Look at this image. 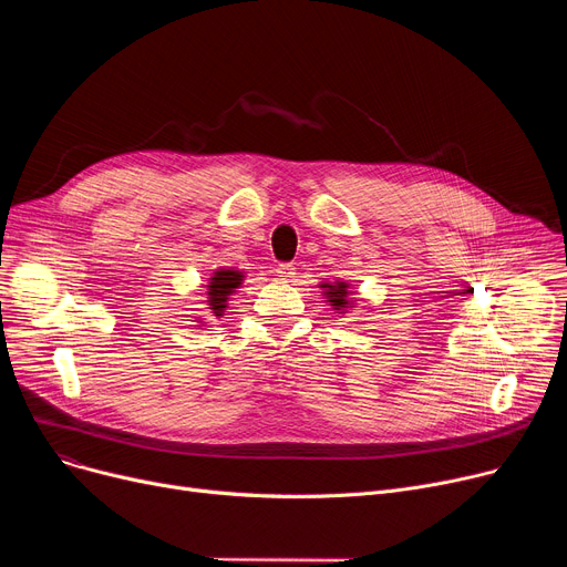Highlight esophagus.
<instances>
[{"instance_id":"34e87169","label":"esophagus","mask_w":567,"mask_h":567,"mask_svg":"<svg viewBox=\"0 0 567 567\" xmlns=\"http://www.w3.org/2000/svg\"><path fill=\"white\" fill-rule=\"evenodd\" d=\"M276 276H278L280 280H291V278L296 276V268H293L291 264H278Z\"/></svg>"}]
</instances>
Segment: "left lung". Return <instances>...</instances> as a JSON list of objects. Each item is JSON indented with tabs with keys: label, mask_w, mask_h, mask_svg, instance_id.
I'll use <instances>...</instances> for the list:
<instances>
[{
	"label": "left lung",
	"mask_w": 567,
	"mask_h": 567,
	"mask_svg": "<svg viewBox=\"0 0 567 567\" xmlns=\"http://www.w3.org/2000/svg\"><path fill=\"white\" fill-rule=\"evenodd\" d=\"M326 296V303L333 306V310H340V315L347 310V308H353V301L349 299V282L344 280H338V282H321L319 285Z\"/></svg>",
	"instance_id": "1"
}]
</instances>
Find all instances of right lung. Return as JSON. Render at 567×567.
Listing matches in <instances>:
<instances>
[{"label":"right lung","mask_w":567,"mask_h":567,"mask_svg":"<svg viewBox=\"0 0 567 567\" xmlns=\"http://www.w3.org/2000/svg\"><path fill=\"white\" fill-rule=\"evenodd\" d=\"M244 271H236V268H218V271H214V276L208 278L206 285L208 312H214V317H223L229 306V296L244 285ZM199 323L204 321L199 319Z\"/></svg>","instance_id":"obj_1"}]
</instances>
